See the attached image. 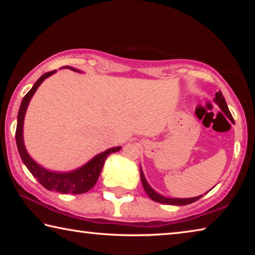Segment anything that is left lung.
I'll use <instances>...</instances> for the list:
<instances>
[{
    "mask_svg": "<svg viewBox=\"0 0 255 255\" xmlns=\"http://www.w3.org/2000/svg\"><path fill=\"white\" fill-rule=\"evenodd\" d=\"M214 101L217 103L218 107L221 108V109L224 112H225L227 117L233 122V117H232L230 110H228V107L226 105L225 98H224L223 93L221 91L216 93V97L214 99ZM140 180H141V183H143L144 190L146 191V193H147L150 199L156 201V202H161V204H164V205H176V206L189 205V204H192V202H195L197 200H199L200 198L204 196V195H201V196H198V197H195V198H184V199H183V198H167V197H164L162 195H159V193H157L156 191H155V190L150 188V185L147 183V181H146L145 176H144L143 171H141V167H140Z\"/></svg>",
    "mask_w": 255,
    "mask_h": 255,
    "instance_id": "left-lung-1",
    "label": "left lung"
}]
</instances>
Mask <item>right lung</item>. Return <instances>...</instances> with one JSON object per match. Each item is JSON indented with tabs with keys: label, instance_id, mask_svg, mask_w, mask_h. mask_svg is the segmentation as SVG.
<instances>
[{
	"label": "right lung",
	"instance_id": "1",
	"mask_svg": "<svg viewBox=\"0 0 255 255\" xmlns=\"http://www.w3.org/2000/svg\"><path fill=\"white\" fill-rule=\"evenodd\" d=\"M63 68H68V70L80 72L74 67L71 66H64ZM56 71H51L46 73V74L41 75L36 83L33 84L31 90L25 94L24 98L21 102L19 114H18V124H16V130H15V140L16 146H18L19 154L21 159L27 166V169L30 171L34 178L38 180L42 187H45L47 190L50 191H57L60 193H73V195H80V193L88 192L91 190L94 184L97 183L100 175L103 164H105L107 157L109 156L111 153H116L122 149L120 146L117 147H112L105 150L103 153L98 154L94 156L91 161H89L80 169H76L71 172H54L46 170L44 167L40 166L39 164L36 163L33 159L30 157L27 149L23 143V122H24V115L27 111V108L30 100H31L34 92L37 91L38 86H39L45 79L53 75Z\"/></svg>",
	"mask_w": 255,
	"mask_h": 255
}]
</instances>
